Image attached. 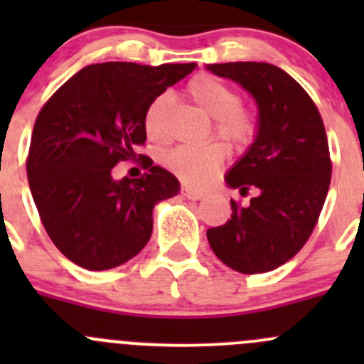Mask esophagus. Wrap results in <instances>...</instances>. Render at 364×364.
<instances>
[{
	"mask_svg": "<svg viewBox=\"0 0 364 364\" xmlns=\"http://www.w3.org/2000/svg\"><path fill=\"white\" fill-rule=\"evenodd\" d=\"M181 193L186 197V199H190V200H199V199H203V197H204L203 190L188 188V186H183Z\"/></svg>",
	"mask_w": 364,
	"mask_h": 364,
	"instance_id": "obj_1",
	"label": "esophagus"
}]
</instances>
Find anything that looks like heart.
<instances>
[{
  "label": "heart",
  "instance_id": "heart-1",
  "mask_svg": "<svg viewBox=\"0 0 364 364\" xmlns=\"http://www.w3.org/2000/svg\"><path fill=\"white\" fill-rule=\"evenodd\" d=\"M188 97L213 117V132L234 151L250 148L259 134V117L241 104L240 91L213 75H197L186 86ZM171 107V95L160 93L148 104L142 117L144 132L151 141L165 142L168 134L165 116ZM227 156L222 142L209 141L196 146H178L165 153L164 165L188 185H204L211 179Z\"/></svg>",
  "mask_w": 364,
  "mask_h": 364
}]
</instances>
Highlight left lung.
I'll use <instances>...</instances> for the list:
<instances>
[{
    "instance_id": "left-lung-1",
    "label": "left lung",
    "mask_w": 364,
    "mask_h": 364,
    "mask_svg": "<svg viewBox=\"0 0 364 364\" xmlns=\"http://www.w3.org/2000/svg\"><path fill=\"white\" fill-rule=\"evenodd\" d=\"M255 97L259 134L227 174L250 204L230 200L227 223L208 230L209 247L225 266L266 273L291 260L314 232L331 183L328 135L317 105L287 72L269 63L209 65Z\"/></svg>"
}]
</instances>
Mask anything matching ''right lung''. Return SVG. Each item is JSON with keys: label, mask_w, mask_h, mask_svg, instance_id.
<instances>
[{"label": "right lung", "mask_w": 364, "mask_h": 364, "mask_svg": "<svg viewBox=\"0 0 364 364\" xmlns=\"http://www.w3.org/2000/svg\"><path fill=\"white\" fill-rule=\"evenodd\" d=\"M196 63L90 65L43 104L31 134L26 171L43 229L67 259L90 271L121 266L153 232V208L174 197L179 181L139 155L148 172L112 179L119 161L144 146V111Z\"/></svg>", "instance_id": "1"}]
</instances>
